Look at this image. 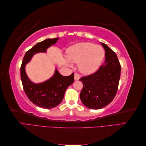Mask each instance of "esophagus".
<instances>
[{
    "mask_svg": "<svg viewBox=\"0 0 146 146\" xmlns=\"http://www.w3.org/2000/svg\"><path fill=\"white\" fill-rule=\"evenodd\" d=\"M80 76L78 74H77V73L74 74V79H75V80H79V79H80Z\"/></svg>",
    "mask_w": 146,
    "mask_h": 146,
    "instance_id": "34e87169",
    "label": "esophagus"
}]
</instances>
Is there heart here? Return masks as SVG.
Wrapping results in <instances>:
<instances>
[{
    "label": "heart",
    "instance_id": "b5f03b06",
    "mask_svg": "<svg viewBox=\"0 0 146 146\" xmlns=\"http://www.w3.org/2000/svg\"><path fill=\"white\" fill-rule=\"evenodd\" d=\"M68 60L78 64L80 71L86 75L98 69L104 56L103 48L91 42H80L70 47L67 52Z\"/></svg>",
    "mask_w": 146,
    "mask_h": 146
}]
</instances>
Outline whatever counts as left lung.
<instances>
[{
    "instance_id": "1",
    "label": "left lung",
    "mask_w": 146,
    "mask_h": 146,
    "mask_svg": "<svg viewBox=\"0 0 146 146\" xmlns=\"http://www.w3.org/2000/svg\"><path fill=\"white\" fill-rule=\"evenodd\" d=\"M105 51V64L93 74L82 77L83 89L80 98L90 109L98 110L108 105L115 98L121 76V64L116 53L102 42Z\"/></svg>"
}]
</instances>
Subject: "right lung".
<instances>
[{"label":"right lung","instance_id":"obj_1","mask_svg":"<svg viewBox=\"0 0 146 146\" xmlns=\"http://www.w3.org/2000/svg\"><path fill=\"white\" fill-rule=\"evenodd\" d=\"M58 39H47L36 44L25 53L21 66V81L26 96L35 105L46 109L54 108L61 102L66 90L74 82V74L64 77L56 70L54 76L49 80L42 83L35 84L26 75L25 66L34 54L45 52L47 47L55 44Z\"/></svg>","mask_w":146,"mask_h":146}]
</instances>
